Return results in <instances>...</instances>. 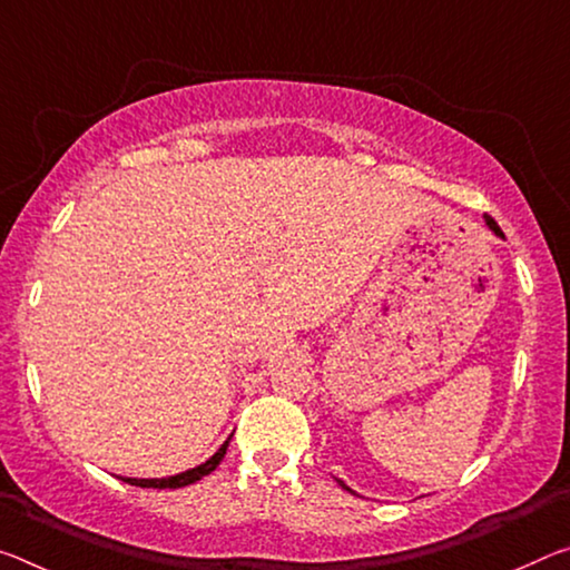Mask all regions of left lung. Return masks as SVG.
Listing matches in <instances>:
<instances>
[{
	"label": "left lung",
	"mask_w": 570,
	"mask_h": 570,
	"mask_svg": "<svg viewBox=\"0 0 570 570\" xmlns=\"http://www.w3.org/2000/svg\"><path fill=\"white\" fill-rule=\"evenodd\" d=\"M484 220H487V225H490V228L494 230V236H500V238H504V233L500 230V225H497V223H494V220L490 218V215H487V218H484ZM337 482H340V480H337ZM340 484H342V490H347V492H352V490H350V487H347L345 482H340Z\"/></svg>",
	"instance_id": "left-lung-1"
}]
</instances>
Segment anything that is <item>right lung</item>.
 <instances>
[{
	"instance_id": "obj_1",
	"label": "right lung",
	"mask_w": 570,
	"mask_h": 570,
	"mask_svg": "<svg viewBox=\"0 0 570 570\" xmlns=\"http://www.w3.org/2000/svg\"><path fill=\"white\" fill-rule=\"evenodd\" d=\"M228 444H230V439L225 441V444L218 451H215V454L207 459L205 464L195 466V469H187V472H183V474L165 476V480H137V476H121V482L134 484V487H155V490H167V487H169V490H177V487H187V484H193L197 480H203V476H207L210 472H215V466L223 462L225 451H228Z\"/></svg>"
}]
</instances>
